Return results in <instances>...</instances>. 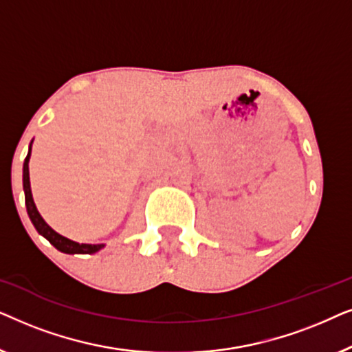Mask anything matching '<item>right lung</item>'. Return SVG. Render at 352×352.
<instances>
[{
  "instance_id": "right-lung-1",
  "label": "right lung",
  "mask_w": 352,
  "mask_h": 352,
  "mask_svg": "<svg viewBox=\"0 0 352 352\" xmlns=\"http://www.w3.org/2000/svg\"><path fill=\"white\" fill-rule=\"evenodd\" d=\"M30 153H32V144L30 148H28L27 158L23 162V192H25V206H27V213L28 218L35 226V229L38 230V234H41L46 240H50L51 245L59 250L62 253L67 254H91L99 252L100 248H104V243H98V245H91V243H78L74 242V240L64 237V235L57 234L54 229L50 228L46 224V221L41 218V214L38 213L35 201H33L32 197V189H30V173H28V162H30Z\"/></svg>"
}]
</instances>
